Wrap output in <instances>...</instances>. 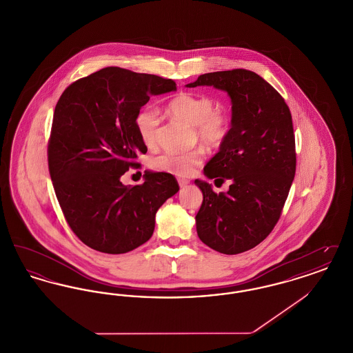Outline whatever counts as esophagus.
I'll return each mask as SVG.
<instances>
[{
    "mask_svg": "<svg viewBox=\"0 0 353 353\" xmlns=\"http://www.w3.org/2000/svg\"><path fill=\"white\" fill-rule=\"evenodd\" d=\"M189 184V181L188 180H183V179H179V185L181 186V188H184L186 185Z\"/></svg>",
    "mask_w": 353,
    "mask_h": 353,
    "instance_id": "1",
    "label": "esophagus"
}]
</instances>
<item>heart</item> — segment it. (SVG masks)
<instances>
[{"label":"heart","instance_id":"obj_1","mask_svg":"<svg viewBox=\"0 0 353 353\" xmlns=\"http://www.w3.org/2000/svg\"><path fill=\"white\" fill-rule=\"evenodd\" d=\"M169 114L190 127H194L196 137L209 147H219L229 134L230 117L226 111L216 108V101L205 95L183 92L169 101ZM136 128L141 141L153 147L159 139L160 112L159 108L147 104L136 115ZM203 151L196 148L189 152H164L151 159L156 170L186 177L201 165Z\"/></svg>","mask_w":353,"mask_h":353}]
</instances>
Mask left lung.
<instances>
[{"label": "left lung", "instance_id": "left-lung-1", "mask_svg": "<svg viewBox=\"0 0 353 353\" xmlns=\"http://www.w3.org/2000/svg\"><path fill=\"white\" fill-rule=\"evenodd\" d=\"M213 85L232 99V128L205 165L208 179L232 181L226 193L196 180L201 208L197 234L216 252H248L271 233L281 217L296 169L295 136L288 105L258 74L235 68L200 75L186 87Z\"/></svg>", "mask_w": 353, "mask_h": 353}]
</instances>
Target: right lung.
<instances>
[{"mask_svg":"<svg viewBox=\"0 0 353 353\" xmlns=\"http://www.w3.org/2000/svg\"><path fill=\"white\" fill-rule=\"evenodd\" d=\"M170 91H176L172 79L105 68L70 84L55 105L51 181L68 226L97 252L124 254L145 243L156 212L180 189L165 172H145L141 185L120 181L147 152L137 112L151 95Z\"/></svg>","mask_w":353,"mask_h":353,"instance_id":"obj_1","label":"right lung"}]
</instances>
